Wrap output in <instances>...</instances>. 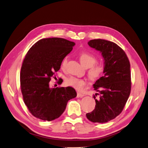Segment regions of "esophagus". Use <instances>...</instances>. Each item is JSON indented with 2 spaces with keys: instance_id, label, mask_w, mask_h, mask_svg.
<instances>
[{
  "instance_id": "34e87169",
  "label": "esophagus",
  "mask_w": 148,
  "mask_h": 148,
  "mask_svg": "<svg viewBox=\"0 0 148 148\" xmlns=\"http://www.w3.org/2000/svg\"><path fill=\"white\" fill-rule=\"evenodd\" d=\"M83 96H84V94H82L80 92H77V97H82Z\"/></svg>"
}]
</instances>
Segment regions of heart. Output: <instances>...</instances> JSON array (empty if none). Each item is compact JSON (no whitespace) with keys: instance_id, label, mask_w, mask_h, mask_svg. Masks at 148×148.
Returning a JSON list of instances; mask_svg holds the SVG:
<instances>
[{"instance_id":"heart-1","label":"heart","mask_w":148,"mask_h":148,"mask_svg":"<svg viewBox=\"0 0 148 148\" xmlns=\"http://www.w3.org/2000/svg\"><path fill=\"white\" fill-rule=\"evenodd\" d=\"M69 57L67 56L64 57L61 62V67L64 69L67 65ZM80 61L82 65L86 68L90 69L88 71V77L90 81H96L98 80L103 75L104 70V66L103 64H96L97 59L91 54L89 53H82L80 55ZM66 83L67 86L73 87L74 89L81 90L86 86V82L78 78L71 77L66 80Z\"/></svg>"}]
</instances>
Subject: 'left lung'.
I'll use <instances>...</instances> for the list:
<instances>
[{
    "label": "left lung",
    "mask_w": 148,
    "mask_h": 148,
    "mask_svg": "<svg viewBox=\"0 0 148 148\" xmlns=\"http://www.w3.org/2000/svg\"><path fill=\"white\" fill-rule=\"evenodd\" d=\"M90 47L101 52L104 60V75L93 88L96 101L94 110L86 114L92 123H104L120 114L130 95L131 89L130 62L126 53L112 42L93 39L88 42ZM98 95L99 97L96 98Z\"/></svg>",
    "instance_id": "obj_1"
}]
</instances>
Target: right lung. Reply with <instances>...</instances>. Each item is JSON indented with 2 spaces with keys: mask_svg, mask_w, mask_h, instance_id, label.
Instances as JSON below:
<instances>
[{
  "mask_svg": "<svg viewBox=\"0 0 148 148\" xmlns=\"http://www.w3.org/2000/svg\"><path fill=\"white\" fill-rule=\"evenodd\" d=\"M74 45V42L62 38H46L38 40L26 54L20 74L21 89L24 103L37 118L48 121L58 118L65 111L68 101L77 96L72 87L53 88L49 86L51 77L60 69L62 60Z\"/></svg>",
  "mask_w": 148,
  "mask_h": 148,
  "instance_id": "obj_1",
  "label": "right lung"
}]
</instances>
